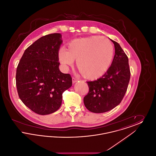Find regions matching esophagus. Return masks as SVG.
Wrapping results in <instances>:
<instances>
[{
	"instance_id": "1",
	"label": "esophagus",
	"mask_w": 156,
	"mask_h": 156,
	"mask_svg": "<svg viewBox=\"0 0 156 156\" xmlns=\"http://www.w3.org/2000/svg\"><path fill=\"white\" fill-rule=\"evenodd\" d=\"M72 80H73V83H75V82H76L78 81V79L75 78H74V77H73V78Z\"/></svg>"
}]
</instances>
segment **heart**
<instances>
[{
  "label": "heart",
  "mask_w": 156,
  "mask_h": 156,
  "mask_svg": "<svg viewBox=\"0 0 156 156\" xmlns=\"http://www.w3.org/2000/svg\"><path fill=\"white\" fill-rule=\"evenodd\" d=\"M113 55V47L106 38L91 36L75 39L68 45V51L62 48L59 60L65 68L76 60V66L83 77L95 80L108 70Z\"/></svg>",
  "instance_id": "b5f03b06"
}]
</instances>
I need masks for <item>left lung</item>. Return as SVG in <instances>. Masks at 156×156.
Wrapping results in <instances>:
<instances>
[{
  "instance_id": "left-lung-1",
  "label": "left lung",
  "mask_w": 156,
  "mask_h": 156,
  "mask_svg": "<svg viewBox=\"0 0 156 156\" xmlns=\"http://www.w3.org/2000/svg\"><path fill=\"white\" fill-rule=\"evenodd\" d=\"M110 40L115 50L111 67L96 81L87 82L89 92L84 97L83 103L94 113L106 112L118 106L126 94L130 80L128 57L119 43Z\"/></svg>"
}]
</instances>
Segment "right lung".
I'll use <instances>...</instances> for the list:
<instances>
[{
    "label": "right lung",
    "mask_w": 156,
    "mask_h": 156,
    "mask_svg": "<svg viewBox=\"0 0 156 156\" xmlns=\"http://www.w3.org/2000/svg\"><path fill=\"white\" fill-rule=\"evenodd\" d=\"M62 36L53 33L40 38L23 53L16 69L19 97L32 111L51 114L61 106L63 92L72 86V78L59 69Z\"/></svg>",
    "instance_id": "obj_1"
}]
</instances>
